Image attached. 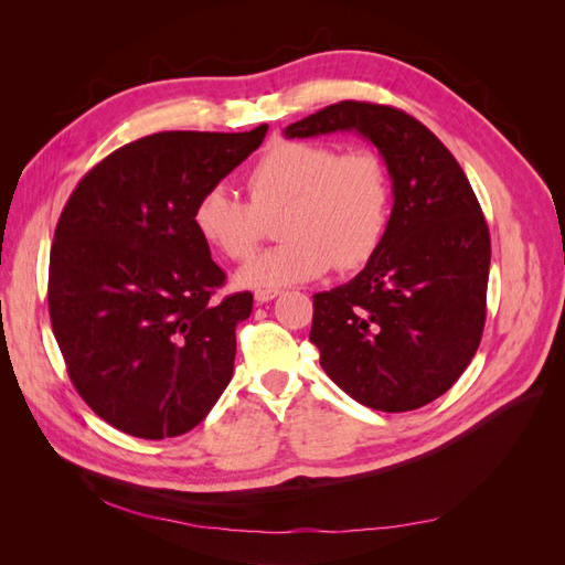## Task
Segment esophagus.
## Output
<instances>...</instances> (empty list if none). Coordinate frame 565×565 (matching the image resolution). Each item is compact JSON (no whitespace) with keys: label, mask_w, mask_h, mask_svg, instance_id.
Segmentation results:
<instances>
[{"label":"esophagus","mask_w":565,"mask_h":565,"mask_svg":"<svg viewBox=\"0 0 565 565\" xmlns=\"http://www.w3.org/2000/svg\"><path fill=\"white\" fill-rule=\"evenodd\" d=\"M278 295H280V289H256L254 299L259 301V303H266V301H270V299H276Z\"/></svg>","instance_id":"esophagus-1"}]
</instances>
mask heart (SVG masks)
<instances>
[{
  "mask_svg": "<svg viewBox=\"0 0 565 565\" xmlns=\"http://www.w3.org/2000/svg\"><path fill=\"white\" fill-rule=\"evenodd\" d=\"M249 200L228 185H210L193 210L204 245L241 262L262 241L264 218L280 214L285 241L237 268L241 287L278 289L320 278L334 264L365 266L391 224L393 188L380 152L358 146L280 141L254 162Z\"/></svg>",
  "mask_w": 565,
  "mask_h": 565,
  "instance_id": "1",
  "label": "heart"
}]
</instances>
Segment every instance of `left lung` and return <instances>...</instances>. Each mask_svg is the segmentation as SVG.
<instances>
[{
    "label": "left lung",
    "instance_id": "obj_1",
    "mask_svg": "<svg viewBox=\"0 0 565 565\" xmlns=\"http://www.w3.org/2000/svg\"><path fill=\"white\" fill-rule=\"evenodd\" d=\"M355 131L388 169L393 210L380 252L347 285L313 295L311 341L353 401L407 413L443 396L481 344L490 233L469 179L407 113L341 100L285 139Z\"/></svg>",
    "mask_w": 565,
    "mask_h": 565
}]
</instances>
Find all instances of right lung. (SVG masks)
<instances>
[{
  "label": "right lung",
  "mask_w": 565,
  "mask_h": 565,
  "mask_svg": "<svg viewBox=\"0 0 565 565\" xmlns=\"http://www.w3.org/2000/svg\"><path fill=\"white\" fill-rule=\"evenodd\" d=\"M266 131L143 136L100 160L65 204L49 259L51 328L79 396L119 431H191L233 377L252 295L214 299L226 276L193 210Z\"/></svg>",
  "instance_id": "add662e5"
}]
</instances>
